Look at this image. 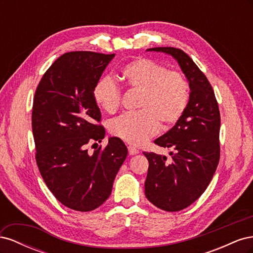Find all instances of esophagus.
Returning a JSON list of instances; mask_svg holds the SVG:
<instances>
[{"label":"esophagus","mask_w":253,"mask_h":253,"mask_svg":"<svg viewBox=\"0 0 253 253\" xmlns=\"http://www.w3.org/2000/svg\"><path fill=\"white\" fill-rule=\"evenodd\" d=\"M127 150H128V154L129 155H136V154H138V153H139V151L137 150L136 148L132 147V145H128Z\"/></svg>","instance_id":"esophagus-1"}]
</instances>
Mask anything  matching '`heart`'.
<instances>
[{"mask_svg": "<svg viewBox=\"0 0 253 253\" xmlns=\"http://www.w3.org/2000/svg\"><path fill=\"white\" fill-rule=\"evenodd\" d=\"M120 78L128 88L139 91V109L113 119L112 135L134 145H140L158 133L160 124L169 126L185 113L189 99V84L183 76L148 58H139L126 64ZM94 100L109 114L116 112L121 102V90L112 78L103 77L93 89Z\"/></svg>", "mask_w": 253, "mask_h": 253, "instance_id": "1", "label": "heart"}]
</instances>
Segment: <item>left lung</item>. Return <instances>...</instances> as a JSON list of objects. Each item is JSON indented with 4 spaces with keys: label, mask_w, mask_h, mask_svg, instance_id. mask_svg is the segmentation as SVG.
<instances>
[{
    "label": "left lung",
    "mask_w": 253,
    "mask_h": 253,
    "mask_svg": "<svg viewBox=\"0 0 253 253\" xmlns=\"http://www.w3.org/2000/svg\"><path fill=\"white\" fill-rule=\"evenodd\" d=\"M177 61L189 82L187 109L176 125L154 142L170 148L171 160L143 152L149 160L144 182L148 200L157 208L176 212L187 208L209 186L219 162L220 115L210 82L185 51L174 47H154Z\"/></svg>",
    "instance_id": "8db88e82"
}]
</instances>
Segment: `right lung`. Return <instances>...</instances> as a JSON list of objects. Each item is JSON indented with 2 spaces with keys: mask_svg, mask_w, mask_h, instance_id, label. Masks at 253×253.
<instances>
[{
  "mask_svg": "<svg viewBox=\"0 0 253 253\" xmlns=\"http://www.w3.org/2000/svg\"><path fill=\"white\" fill-rule=\"evenodd\" d=\"M114 57L66 52L45 72L36 89L32 115L36 162L50 192L76 211L95 210L108 200L127 155L117 137L93 154L86 148L104 138V127L97 125L101 113L93 89Z\"/></svg>",
  "mask_w": 253,
  "mask_h": 253,
  "instance_id": "add662e5",
  "label": "right lung"
}]
</instances>
